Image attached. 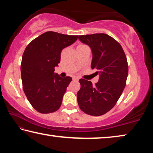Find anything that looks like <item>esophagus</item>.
<instances>
[{"label":"esophagus","instance_id":"34e87169","mask_svg":"<svg viewBox=\"0 0 153 153\" xmlns=\"http://www.w3.org/2000/svg\"><path fill=\"white\" fill-rule=\"evenodd\" d=\"M73 79L74 80V81H78V80H79V77H73Z\"/></svg>","mask_w":153,"mask_h":153}]
</instances>
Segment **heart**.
I'll return each instance as SVG.
<instances>
[{"label":"heart","instance_id":"obj_1","mask_svg":"<svg viewBox=\"0 0 153 153\" xmlns=\"http://www.w3.org/2000/svg\"><path fill=\"white\" fill-rule=\"evenodd\" d=\"M80 46H81V45H80Z\"/></svg>","mask_w":153,"mask_h":153}]
</instances>
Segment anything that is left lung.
Instances as JSON below:
<instances>
[{
  "instance_id": "obj_1",
  "label": "left lung",
  "mask_w": 153,
  "mask_h": 153,
  "mask_svg": "<svg viewBox=\"0 0 153 153\" xmlns=\"http://www.w3.org/2000/svg\"><path fill=\"white\" fill-rule=\"evenodd\" d=\"M92 53L91 68L99 75L95 85L80 79L77 98L79 107L88 115L100 116L109 111L123 91L128 74L127 58L117 41L106 33L79 36Z\"/></svg>"
}]
</instances>
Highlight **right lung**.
I'll list each match as a JSON object with an SVG mask.
<instances>
[{
  "label": "right lung",
  "instance_id": "right-lung-1",
  "mask_svg": "<svg viewBox=\"0 0 153 153\" xmlns=\"http://www.w3.org/2000/svg\"><path fill=\"white\" fill-rule=\"evenodd\" d=\"M77 36L46 32L25 48L21 64L23 89L30 104L41 113L55 112L60 108L71 77H61L55 67L61 53L77 40Z\"/></svg>",
  "mask_w": 153,
  "mask_h": 153
}]
</instances>
